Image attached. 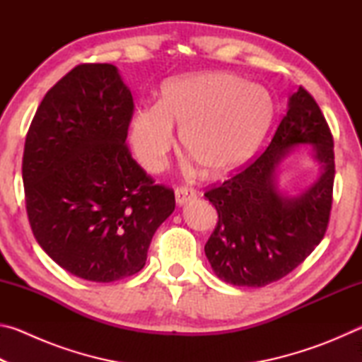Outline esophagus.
<instances>
[{"label": "esophagus", "mask_w": 362, "mask_h": 362, "mask_svg": "<svg viewBox=\"0 0 362 362\" xmlns=\"http://www.w3.org/2000/svg\"><path fill=\"white\" fill-rule=\"evenodd\" d=\"M196 198V192L193 188H188V187H179L175 189V201L179 206H183L189 203V201Z\"/></svg>", "instance_id": "esophagus-1"}]
</instances>
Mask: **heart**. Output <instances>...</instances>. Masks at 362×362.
<instances>
[{
    "instance_id": "heart-1",
    "label": "heart",
    "mask_w": 362,
    "mask_h": 362,
    "mask_svg": "<svg viewBox=\"0 0 362 362\" xmlns=\"http://www.w3.org/2000/svg\"><path fill=\"white\" fill-rule=\"evenodd\" d=\"M274 119V100L259 84L228 71L175 76L161 86L156 105L131 116L129 140L145 169L156 173L180 142L207 177L243 168L259 148Z\"/></svg>"
}]
</instances>
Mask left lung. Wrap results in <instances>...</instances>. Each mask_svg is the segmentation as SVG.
<instances>
[{"mask_svg": "<svg viewBox=\"0 0 362 362\" xmlns=\"http://www.w3.org/2000/svg\"><path fill=\"white\" fill-rule=\"evenodd\" d=\"M302 144L310 145L320 174L302 192L283 194L279 168ZM334 175L332 134L313 97L300 86L263 155L204 194L218 214L204 246L217 278L233 286L263 287L297 268L326 233Z\"/></svg>", "mask_w": 362, "mask_h": 362, "instance_id": "obj_1", "label": "left lung"}]
</instances>
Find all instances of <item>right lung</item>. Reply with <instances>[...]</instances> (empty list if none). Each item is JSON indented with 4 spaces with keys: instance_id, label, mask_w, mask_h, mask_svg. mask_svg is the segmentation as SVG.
I'll use <instances>...</instances> for the list:
<instances>
[{
    "instance_id": "1",
    "label": "right lung",
    "mask_w": 362,
    "mask_h": 362,
    "mask_svg": "<svg viewBox=\"0 0 362 362\" xmlns=\"http://www.w3.org/2000/svg\"><path fill=\"white\" fill-rule=\"evenodd\" d=\"M132 94L112 64H83L47 90L30 126L22 179L42 250L78 278L112 283L145 267L175 209L126 146Z\"/></svg>"
}]
</instances>
